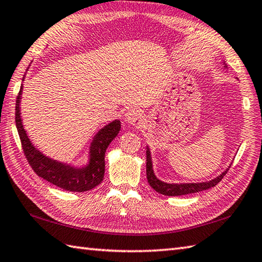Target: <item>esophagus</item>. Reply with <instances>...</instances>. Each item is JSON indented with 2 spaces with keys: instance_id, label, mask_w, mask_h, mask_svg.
<instances>
[{
  "instance_id": "esophagus-1",
  "label": "esophagus",
  "mask_w": 262,
  "mask_h": 262,
  "mask_svg": "<svg viewBox=\"0 0 262 262\" xmlns=\"http://www.w3.org/2000/svg\"><path fill=\"white\" fill-rule=\"evenodd\" d=\"M124 121L130 125H138L141 123L142 114L139 112L138 110H135V108L127 110L124 114Z\"/></svg>"
}]
</instances>
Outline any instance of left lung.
Here are the masks:
<instances>
[{
	"instance_id": "1",
	"label": "left lung",
	"mask_w": 262,
	"mask_h": 262,
	"mask_svg": "<svg viewBox=\"0 0 262 262\" xmlns=\"http://www.w3.org/2000/svg\"><path fill=\"white\" fill-rule=\"evenodd\" d=\"M223 66L226 68V63L223 61ZM147 179L149 185L152 187L158 193L166 195V196H182V195H187V194H193V193H199L202 190H206L208 188L214 187L215 185H217L222 178L225 176V173L228 172L230 166L226 168L224 171L220 173L219 176L215 178L207 180V182H202V183H166L162 182L159 178H157L156 173L154 171V165H152V158H151V152L150 149L147 146Z\"/></svg>"
}]
</instances>
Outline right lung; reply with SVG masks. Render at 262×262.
<instances>
[{
	"label": "right lung",
	"instance_id": "right-lung-1",
	"mask_svg": "<svg viewBox=\"0 0 262 262\" xmlns=\"http://www.w3.org/2000/svg\"><path fill=\"white\" fill-rule=\"evenodd\" d=\"M28 71V69H27ZM26 79V75L22 82ZM23 84L19 95L16 97L15 104V124L19 132L20 140L22 143L23 152L26 155L29 164L32 167L34 172L39 177L47 180L50 184L69 191H87L96 187L102 183L105 172V152L113 141V139L119 135L121 130L120 120H114L108 124L104 125L93 137V140L89 148V157L86 164L83 166H76L60 161L49 156H46L32 143L28 133L23 126L21 116V95Z\"/></svg>",
	"mask_w": 262,
	"mask_h": 262
}]
</instances>
